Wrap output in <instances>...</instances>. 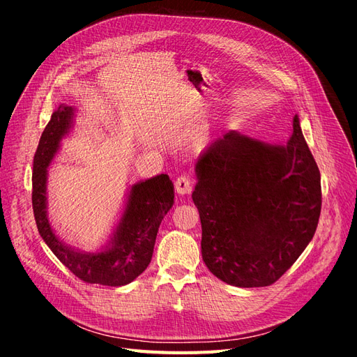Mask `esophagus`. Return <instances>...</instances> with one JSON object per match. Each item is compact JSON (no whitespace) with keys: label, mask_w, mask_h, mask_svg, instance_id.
Wrapping results in <instances>:
<instances>
[{"label":"esophagus","mask_w":357,"mask_h":357,"mask_svg":"<svg viewBox=\"0 0 357 357\" xmlns=\"http://www.w3.org/2000/svg\"><path fill=\"white\" fill-rule=\"evenodd\" d=\"M192 179L188 178V176H179L176 181H175V190L179 195H183V194H188L192 191Z\"/></svg>","instance_id":"esophagus-1"}]
</instances>
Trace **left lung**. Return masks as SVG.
<instances>
[{"mask_svg": "<svg viewBox=\"0 0 357 357\" xmlns=\"http://www.w3.org/2000/svg\"><path fill=\"white\" fill-rule=\"evenodd\" d=\"M195 175L206 267L238 287L279 280L312 241L321 208L320 172L298 116L286 144L225 132L200 154Z\"/></svg>", "mask_w": 357, "mask_h": 357, "instance_id": "obj_1", "label": "left lung"}]
</instances>
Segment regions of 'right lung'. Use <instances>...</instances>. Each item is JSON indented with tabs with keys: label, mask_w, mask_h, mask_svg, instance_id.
I'll list each match as a JSON object with an SVG mask.
<instances>
[{
	"label": "right lung",
	"mask_w": 357,
	"mask_h": 357,
	"mask_svg": "<svg viewBox=\"0 0 357 357\" xmlns=\"http://www.w3.org/2000/svg\"><path fill=\"white\" fill-rule=\"evenodd\" d=\"M75 108L61 103L52 114L33 155L32 209L38 233L56 258L86 283L124 286L141 275L151 262L158 227L175 203L174 183L162 174L128 187L123 209L107 243L86 252L57 237L49 220V166L61 142L71 132Z\"/></svg>",
	"instance_id": "obj_1"
}]
</instances>
